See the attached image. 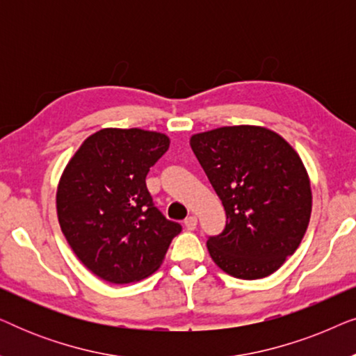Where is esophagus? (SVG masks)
<instances>
[{
    "label": "esophagus",
    "mask_w": 356,
    "mask_h": 356,
    "mask_svg": "<svg viewBox=\"0 0 356 356\" xmlns=\"http://www.w3.org/2000/svg\"><path fill=\"white\" fill-rule=\"evenodd\" d=\"M184 227L188 228V230H194V228L197 227V218L196 216H189L186 220H184Z\"/></svg>",
    "instance_id": "34e87169"
}]
</instances>
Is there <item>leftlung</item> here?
<instances>
[{"mask_svg":"<svg viewBox=\"0 0 356 356\" xmlns=\"http://www.w3.org/2000/svg\"><path fill=\"white\" fill-rule=\"evenodd\" d=\"M189 144L227 213L223 232L207 240L212 261L236 279L274 274L309 223L313 194L303 160L264 126H223L193 134Z\"/></svg>","mask_w":356,"mask_h":356,"instance_id":"8db88e82","label":"left lung"}]
</instances>
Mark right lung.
I'll list each match as a JSON object with an SVG mask.
<instances>
[{
  "label": "right lung",
  "instance_id": "1",
  "mask_svg": "<svg viewBox=\"0 0 356 356\" xmlns=\"http://www.w3.org/2000/svg\"><path fill=\"white\" fill-rule=\"evenodd\" d=\"M170 138L139 128H104L76 150L58 183L56 213L71 250L92 274L133 284L159 269L181 225L154 206L145 186Z\"/></svg>",
  "mask_w": 356,
  "mask_h": 356
}]
</instances>
